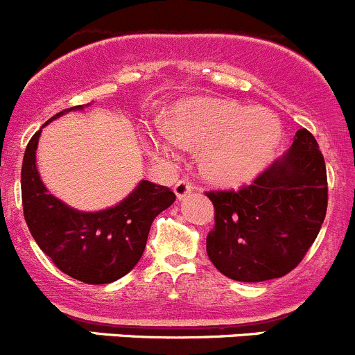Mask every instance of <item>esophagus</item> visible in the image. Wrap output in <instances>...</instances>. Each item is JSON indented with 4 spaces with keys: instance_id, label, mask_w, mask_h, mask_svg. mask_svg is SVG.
<instances>
[{
    "instance_id": "34e87169",
    "label": "esophagus",
    "mask_w": 355,
    "mask_h": 355,
    "mask_svg": "<svg viewBox=\"0 0 355 355\" xmlns=\"http://www.w3.org/2000/svg\"><path fill=\"white\" fill-rule=\"evenodd\" d=\"M191 191H193V184L188 181V179H179L176 184H174V193H176L179 200L188 196Z\"/></svg>"
}]
</instances>
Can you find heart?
<instances>
[{
  "instance_id": "heart-1",
  "label": "heart",
  "mask_w": 355,
  "mask_h": 355,
  "mask_svg": "<svg viewBox=\"0 0 355 355\" xmlns=\"http://www.w3.org/2000/svg\"><path fill=\"white\" fill-rule=\"evenodd\" d=\"M279 138L282 124L266 108L196 98L178 108L174 128L157 125L150 146L162 155H176L182 143L202 146L207 176L234 184L254 178L269 162Z\"/></svg>"
}]
</instances>
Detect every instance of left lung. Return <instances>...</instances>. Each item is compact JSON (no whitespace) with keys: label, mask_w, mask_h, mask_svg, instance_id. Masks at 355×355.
<instances>
[{"label":"left lung","mask_w":355,"mask_h":355,"mask_svg":"<svg viewBox=\"0 0 355 355\" xmlns=\"http://www.w3.org/2000/svg\"><path fill=\"white\" fill-rule=\"evenodd\" d=\"M214 203L207 254L234 282L282 278L295 269L319 234L328 207L324 157L307 129L292 148L240 189L209 191Z\"/></svg>","instance_id":"8db88e82"}]
</instances>
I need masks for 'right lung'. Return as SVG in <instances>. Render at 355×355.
I'll use <instances>...</instances> for the list:
<instances>
[{
    "instance_id": "add662e5",
    "label": "right lung",
    "mask_w": 355,
    "mask_h": 355,
    "mask_svg": "<svg viewBox=\"0 0 355 355\" xmlns=\"http://www.w3.org/2000/svg\"><path fill=\"white\" fill-rule=\"evenodd\" d=\"M79 107L67 108L44 122ZM43 125V128H44ZM41 129L22 162V205L31 234L62 272L87 285H105L128 275L145 252L153 219L176 195L167 186L141 181L121 203L100 212H79L50 195L36 167Z\"/></svg>"
}]
</instances>
